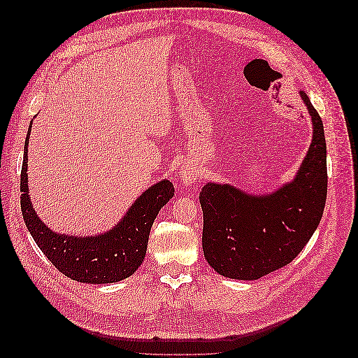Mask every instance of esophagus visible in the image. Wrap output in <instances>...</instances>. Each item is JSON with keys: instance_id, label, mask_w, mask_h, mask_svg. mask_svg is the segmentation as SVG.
I'll return each mask as SVG.
<instances>
[{"instance_id": "1", "label": "esophagus", "mask_w": 358, "mask_h": 358, "mask_svg": "<svg viewBox=\"0 0 358 358\" xmlns=\"http://www.w3.org/2000/svg\"><path fill=\"white\" fill-rule=\"evenodd\" d=\"M197 179V173H194L192 170H185L182 171V180L185 185H192L194 182Z\"/></svg>"}]
</instances>
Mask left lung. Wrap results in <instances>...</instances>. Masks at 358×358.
<instances>
[{
  "label": "left lung",
  "mask_w": 358,
  "mask_h": 358,
  "mask_svg": "<svg viewBox=\"0 0 358 358\" xmlns=\"http://www.w3.org/2000/svg\"><path fill=\"white\" fill-rule=\"evenodd\" d=\"M313 137L296 179L263 197L208 183L200 192L203 252L215 272L252 280L287 266L306 246L327 199V148L321 116L305 91Z\"/></svg>",
  "instance_id": "8db88e82"
}]
</instances>
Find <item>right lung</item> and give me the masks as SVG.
<instances>
[{"label": "right lung", "mask_w": 358, "mask_h": 358, "mask_svg": "<svg viewBox=\"0 0 358 358\" xmlns=\"http://www.w3.org/2000/svg\"><path fill=\"white\" fill-rule=\"evenodd\" d=\"M31 131V125H29ZM20 171V209L25 225L41 252L62 275L83 284H112L131 276L146 255L149 231L159 209L173 196L170 180L145 191L115 229L101 236L73 237L53 233L40 221L28 196V137Z\"/></svg>", "instance_id": "obj_1"}]
</instances>
